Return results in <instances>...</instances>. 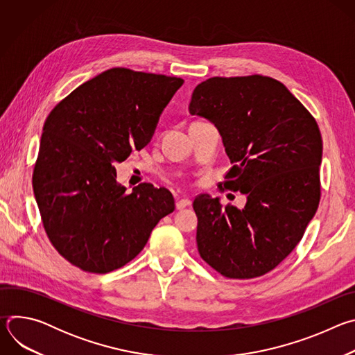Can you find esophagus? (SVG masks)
<instances>
[{
	"instance_id": "obj_1",
	"label": "esophagus",
	"mask_w": 355,
	"mask_h": 355,
	"mask_svg": "<svg viewBox=\"0 0 355 355\" xmlns=\"http://www.w3.org/2000/svg\"><path fill=\"white\" fill-rule=\"evenodd\" d=\"M189 205H191V199H189V198H181V199L177 200L175 208H177V209H184V208H187V207H189Z\"/></svg>"
}]
</instances>
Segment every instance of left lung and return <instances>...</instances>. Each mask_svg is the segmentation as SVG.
<instances>
[{
	"label": "left lung",
	"instance_id": "1",
	"mask_svg": "<svg viewBox=\"0 0 355 355\" xmlns=\"http://www.w3.org/2000/svg\"><path fill=\"white\" fill-rule=\"evenodd\" d=\"M189 114L220 132L233 164L220 187L247 195L243 209L195 198L199 256L223 277H261L289 256L318 211L319 126L282 83L259 74L202 81Z\"/></svg>",
	"mask_w": 355,
	"mask_h": 355
}]
</instances>
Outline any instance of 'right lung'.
Returning <instances> with one entry per match:
<instances>
[{
	"mask_svg": "<svg viewBox=\"0 0 355 355\" xmlns=\"http://www.w3.org/2000/svg\"><path fill=\"white\" fill-rule=\"evenodd\" d=\"M182 78L110 69L77 87L43 125L33 192L44 232L69 263L107 274L132 261L175 209L166 188L126 192L114 163L153 137Z\"/></svg>",
	"mask_w": 355,
	"mask_h": 355,
	"instance_id": "obj_1",
	"label": "right lung"
}]
</instances>
